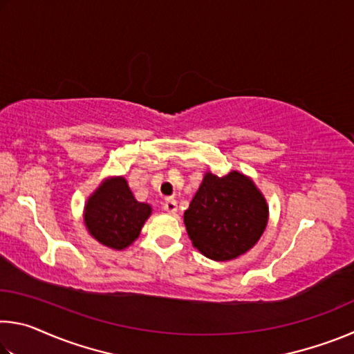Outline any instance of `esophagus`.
Listing matches in <instances>:
<instances>
[{
  "mask_svg": "<svg viewBox=\"0 0 354 354\" xmlns=\"http://www.w3.org/2000/svg\"><path fill=\"white\" fill-rule=\"evenodd\" d=\"M164 209L169 214H175L178 211V203L175 200H167L164 203Z\"/></svg>",
  "mask_w": 354,
  "mask_h": 354,
  "instance_id": "34e87169",
  "label": "esophagus"
}]
</instances>
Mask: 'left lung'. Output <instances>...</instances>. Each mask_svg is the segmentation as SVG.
<instances>
[{
	"label": "left lung",
	"mask_w": 354,
	"mask_h": 354,
	"mask_svg": "<svg viewBox=\"0 0 354 354\" xmlns=\"http://www.w3.org/2000/svg\"><path fill=\"white\" fill-rule=\"evenodd\" d=\"M267 217V203L247 176L206 173L184 212V223L195 248L209 259L230 261L259 241Z\"/></svg>",
	"instance_id": "8db88e82"
}]
</instances>
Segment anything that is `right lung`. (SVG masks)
<instances>
[{"mask_svg":"<svg viewBox=\"0 0 354 354\" xmlns=\"http://www.w3.org/2000/svg\"><path fill=\"white\" fill-rule=\"evenodd\" d=\"M151 207L139 203L124 178H113L100 185L86 206V226L106 247L123 250L140 234Z\"/></svg>","mask_w":354,"mask_h":354,"instance_id":"1","label":"right lung"}]
</instances>
